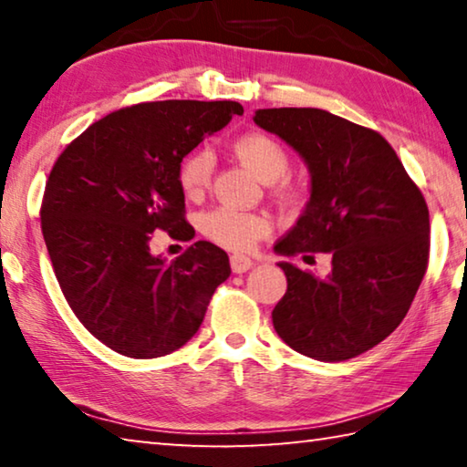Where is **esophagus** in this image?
I'll return each mask as SVG.
<instances>
[{
	"mask_svg": "<svg viewBox=\"0 0 467 467\" xmlns=\"http://www.w3.org/2000/svg\"><path fill=\"white\" fill-rule=\"evenodd\" d=\"M231 267L234 274H244L253 267V259L241 255V253H234V255H231Z\"/></svg>",
	"mask_w": 467,
	"mask_h": 467,
	"instance_id": "obj_1",
	"label": "esophagus"
}]
</instances>
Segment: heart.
Wrapping results in <instances>:
<instances>
[{
    "label": "heart",
    "mask_w": 467,
    "mask_h": 467,
    "mask_svg": "<svg viewBox=\"0 0 467 467\" xmlns=\"http://www.w3.org/2000/svg\"><path fill=\"white\" fill-rule=\"evenodd\" d=\"M231 150L251 175H255L264 183H274L282 179L288 171V152L278 140L264 131H247L234 138ZM214 158L210 150L197 148L189 152L179 164V185L189 200H197L208 192ZM284 195H290L284 189ZM203 234L218 243L220 247L233 251H247L259 239L270 233V220L255 212H239L231 208H218L208 212L202 218Z\"/></svg>",
    "instance_id": "1"
}]
</instances>
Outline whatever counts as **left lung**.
I'll list each match as a JSON object with an SVG mask.
<instances>
[{"label": "left lung", "mask_w": 467, "mask_h": 467, "mask_svg": "<svg viewBox=\"0 0 467 467\" xmlns=\"http://www.w3.org/2000/svg\"><path fill=\"white\" fill-rule=\"evenodd\" d=\"M259 128L303 158L311 197L278 255L327 253L317 278L290 262L274 306L278 336L326 362L358 357L400 326L429 264V208L387 140L323 109H257Z\"/></svg>", "instance_id": "left-lung-1"}]
</instances>
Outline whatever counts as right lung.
<instances>
[{"instance_id":"1","label":"right lung","mask_w":467,"mask_h":467,"mask_svg":"<svg viewBox=\"0 0 467 467\" xmlns=\"http://www.w3.org/2000/svg\"><path fill=\"white\" fill-rule=\"evenodd\" d=\"M241 113L234 100L141 102L92 123L55 162L41 208L47 251L76 317L110 350L175 352L231 275L228 255L208 241L172 262L150 241L156 231L192 239L179 164Z\"/></svg>"}]
</instances>
